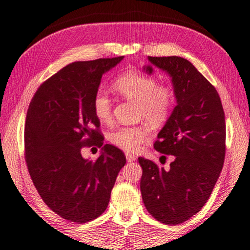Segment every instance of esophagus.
<instances>
[{"instance_id":"34e87169","label":"esophagus","mask_w":250,"mask_h":250,"mask_svg":"<svg viewBox=\"0 0 250 250\" xmlns=\"http://www.w3.org/2000/svg\"><path fill=\"white\" fill-rule=\"evenodd\" d=\"M125 158H126V161H128V162H133V161L137 160L136 156H133V154H131V153H125Z\"/></svg>"}]
</instances>
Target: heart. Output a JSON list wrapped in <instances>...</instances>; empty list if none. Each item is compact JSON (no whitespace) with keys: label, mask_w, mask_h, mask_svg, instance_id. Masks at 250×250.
Returning <instances> with one entry per match:
<instances>
[{"label":"heart","mask_w":250,"mask_h":250,"mask_svg":"<svg viewBox=\"0 0 250 250\" xmlns=\"http://www.w3.org/2000/svg\"><path fill=\"white\" fill-rule=\"evenodd\" d=\"M113 88L121 97L137 104V117L145 119L154 126L164 125L168 120L175 104V94L168 85L157 84L153 77L139 71L129 70L118 75ZM112 102L108 93L99 90L93 99V111L100 121H108L111 117ZM149 125L146 122L130 126H120L108 134L113 146L125 151H139L149 137Z\"/></svg>","instance_id":"b5f03b06"}]
</instances>
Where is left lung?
<instances>
[{"mask_svg":"<svg viewBox=\"0 0 250 250\" xmlns=\"http://www.w3.org/2000/svg\"><path fill=\"white\" fill-rule=\"evenodd\" d=\"M171 78L177 105L158 133L154 149L171 154L170 168L138 158L140 190L150 215L166 225H179L196 215L210 197L224 166L225 113L219 94L191 62L180 57H148ZM164 157V156H162Z\"/></svg>","mask_w":250,"mask_h":250,"instance_id":"left-lung-1","label":"left lung"}]
</instances>
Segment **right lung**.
I'll use <instances>...</instances> for the list:
<instances>
[{
	"mask_svg": "<svg viewBox=\"0 0 250 250\" xmlns=\"http://www.w3.org/2000/svg\"><path fill=\"white\" fill-rule=\"evenodd\" d=\"M124 57L73 62L43 82L30 102L24 130L25 159L31 179L51 210L84 224L104 212L125 153L104 145L93 99L101 78ZM102 148L93 162L81 152Z\"/></svg>",
	"mask_w": 250,
	"mask_h": 250,
	"instance_id": "obj_1",
	"label": "right lung"
}]
</instances>
